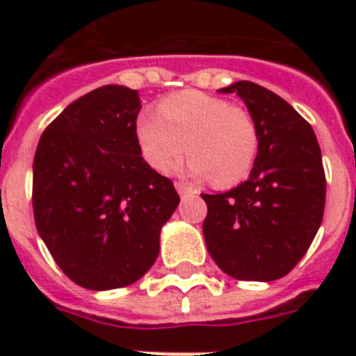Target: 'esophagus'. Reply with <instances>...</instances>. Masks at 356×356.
Wrapping results in <instances>:
<instances>
[{"label":"esophagus","instance_id":"34e87169","mask_svg":"<svg viewBox=\"0 0 356 356\" xmlns=\"http://www.w3.org/2000/svg\"><path fill=\"white\" fill-rule=\"evenodd\" d=\"M175 190L179 192V195H186L192 192V188H190L188 184L186 183H181V181H175Z\"/></svg>","mask_w":356,"mask_h":356}]
</instances>
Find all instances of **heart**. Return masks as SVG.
<instances>
[{
  "label": "heart",
  "mask_w": 356,
  "mask_h": 356,
  "mask_svg": "<svg viewBox=\"0 0 356 356\" xmlns=\"http://www.w3.org/2000/svg\"><path fill=\"white\" fill-rule=\"evenodd\" d=\"M134 133L153 170L172 172L188 149L186 172L222 188L248 177L259 151V129L245 108L197 90L166 97L159 113L144 111Z\"/></svg>",
  "instance_id": "b5f03b06"
}]
</instances>
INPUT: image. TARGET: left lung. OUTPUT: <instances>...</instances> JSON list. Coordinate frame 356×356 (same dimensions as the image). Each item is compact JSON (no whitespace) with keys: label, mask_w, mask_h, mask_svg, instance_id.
Wrapping results in <instances>:
<instances>
[{"label":"left lung","mask_w":356,"mask_h":356,"mask_svg":"<svg viewBox=\"0 0 356 356\" xmlns=\"http://www.w3.org/2000/svg\"><path fill=\"white\" fill-rule=\"evenodd\" d=\"M243 99L259 129L248 181L203 194V236L220 270L240 281H275L303 259L321 225L325 172L316 134L282 97L251 81L222 88Z\"/></svg>","instance_id":"obj_1"}]
</instances>
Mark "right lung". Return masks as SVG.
Masks as SVG:
<instances>
[{
    "label": "right lung",
    "instance_id": "1",
    "mask_svg": "<svg viewBox=\"0 0 356 356\" xmlns=\"http://www.w3.org/2000/svg\"><path fill=\"white\" fill-rule=\"evenodd\" d=\"M138 92L107 85L75 99L40 136L33 212L49 253L79 286H129L155 264L179 205L173 183L144 161Z\"/></svg>",
    "mask_w": 356,
    "mask_h": 356
}]
</instances>
